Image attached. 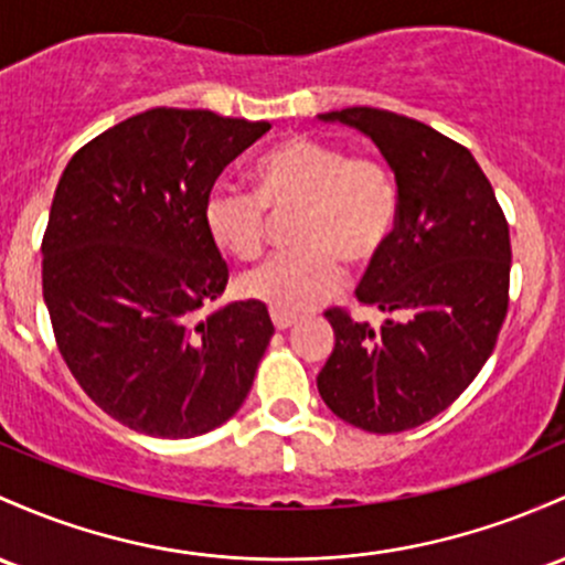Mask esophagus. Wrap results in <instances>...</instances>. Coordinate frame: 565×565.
<instances>
[{"label": "esophagus", "instance_id": "obj_1", "mask_svg": "<svg viewBox=\"0 0 565 565\" xmlns=\"http://www.w3.org/2000/svg\"><path fill=\"white\" fill-rule=\"evenodd\" d=\"M270 319H273V324H276V330H289V327L297 324V316L295 313L276 311V308H273V311H270Z\"/></svg>", "mask_w": 565, "mask_h": 565}]
</instances>
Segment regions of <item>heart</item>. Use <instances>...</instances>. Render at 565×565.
<instances>
[{
  "mask_svg": "<svg viewBox=\"0 0 565 565\" xmlns=\"http://www.w3.org/2000/svg\"><path fill=\"white\" fill-rule=\"evenodd\" d=\"M254 192L214 184L203 225L222 252L259 257L268 241V209L289 212L295 249L241 276V292L276 311L300 313L343 284V263L364 265L392 241L399 220V182L373 154L313 136L278 141L254 163Z\"/></svg>",
  "mask_w": 565,
  "mask_h": 565,
  "instance_id": "obj_1",
  "label": "heart"
}]
</instances>
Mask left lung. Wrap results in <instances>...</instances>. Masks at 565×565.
<instances>
[{"instance_id":"left-lung-1","label":"left lung","mask_w":565,"mask_h":565,"mask_svg":"<svg viewBox=\"0 0 565 565\" xmlns=\"http://www.w3.org/2000/svg\"><path fill=\"white\" fill-rule=\"evenodd\" d=\"M375 141L399 182V220L356 297L381 327L330 308L334 349L316 386L345 424L394 434L450 407L488 362L510 306V225L472 152L396 111H327Z\"/></svg>"}]
</instances>
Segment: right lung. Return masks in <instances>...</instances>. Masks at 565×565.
Wrapping results in <instances>:
<instances>
[{"mask_svg":"<svg viewBox=\"0 0 565 565\" xmlns=\"http://www.w3.org/2000/svg\"><path fill=\"white\" fill-rule=\"evenodd\" d=\"M270 122L158 107L79 147L42 235V297L83 392L128 429L188 439L233 418L273 338L203 225L216 177Z\"/></svg>","mask_w":565,"mask_h":565,"instance_id":"obj_1","label":"right lung"}]
</instances>
